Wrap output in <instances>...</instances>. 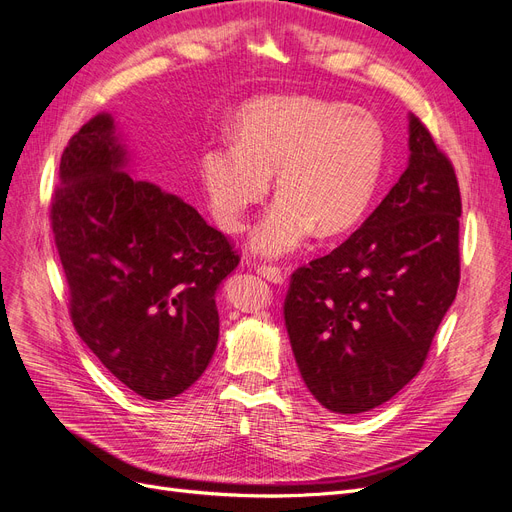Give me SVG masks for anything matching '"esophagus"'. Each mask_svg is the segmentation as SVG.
Segmentation results:
<instances>
[{"label":"esophagus","instance_id":"obj_1","mask_svg":"<svg viewBox=\"0 0 512 512\" xmlns=\"http://www.w3.org/2000/svg\"><path fill=\"white\" fill-rule=\"evenodd\" d=\"M259 274L266 280L274 282V285H285V282H287V274L282 272L280 268H274V266H261Z\"/></svg>","mask_w":512,"mask_h":512}]
</instances>
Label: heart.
<instances>
[{
	"label": "heart",
	"mask_w": 512,
	"mask_h": 512,
	"mask_svg": "<svg viewBox=\"0 0 512 512\" xmlns=\"http://www.w3.org/2000/svg\"><path fill=\"white\" fill-rule=\"evenodd\" d=\"M232 145L202 151L200 181L215 223L240 234L274 177L278 202L249 240L259 257L291 255L314 232H352L369 211L386 160V135L373 113L314 97L244 105Z\"/></svg>",
	"instance_id": "heart-1"
}]
</instances>
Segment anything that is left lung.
<instances>
[{"label": "left lung", "instance_id": "left-lung-1", "mask_svg": "<svg viewBox=\"0 0 512 512\" xmlns=\"http://www.w3.org/2000/svg\"><path fill=\"white\" fill-rule=\"evenodd\" d=\"M460 187L409 113V162L342 246L299 268L285 325L301 377L333 413L384 405L422 369L460 282Z\"/></svg>", "mask_w": 512, "mask_h": 512}]
</instances>
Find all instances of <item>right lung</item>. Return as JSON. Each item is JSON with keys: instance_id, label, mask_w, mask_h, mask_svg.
Segmentation results:
<instances>
[{"instance_id": "1", "label": "right lung", "mask_w": 512, "mask_h": 512, "mask_svg": "<svg viewBox=\"0 0 512 512\" xmlns=\"http://www.w3.org/2000/svg\"><path fill=\"white\" fill-rule=\"evenodd\" d=\"M130 164L111 113L94 116L63 151L50 219L75 331L126 388L164 401L211 363L215 297L240 259L192 204Z\"/></svg>"}]
</instances>
